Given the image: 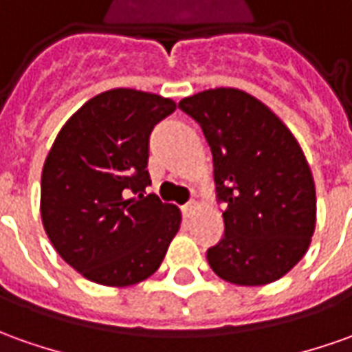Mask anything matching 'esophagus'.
<instances>
[{
    "mask_svg": "<svg viewBox=\"0 0 352 352\" xmlns=\"http://www.w3.org/2000/svg\"><path fill=\"white\" fill-rule=\"evenodd\" d=\"M196 210H198V204L196 202H188V204L183 206V214H185V217H190L192 214H196Z\"/></svg>",
    "mask_w": 352,
    "mask_h": 352,
    "instance_id": "esophagus-1",
    "label": "esophagus"
}]
</instances>
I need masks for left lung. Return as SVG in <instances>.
Instances as JSON below:
<instances>
[{"label": "left lung", "mask_w": 352, "mask_h": 352, "mask_svg": "<svg viewBox=\"0 0 352 352\" xmlns=\"http://www.w3.org/2000/svg\"><path fill=\"white\" fill-rule=\"evenodd\" d=\"M179 107L202 126L226 202V233L208 248V264L233 285L281 279L316 229V186L302 148L266 104L239 88H210Z\"/></svg>", "instance_id": "obj_1"}]
</instances>
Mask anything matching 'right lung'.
<instances>
[{
	"label": "right lung",
	"instance_id": "right-lung-1",
	"mask_svg": "<svg viewBox=\"0 0 352 352\" xmlns=\"http://www.w3.org/2000/svg\"><path fill=\"white\" fill-rule=\"evenodd\" d=\"M171 98L113 88L78 107L45 156L42 223L57 254L98 285L129 287L162 266L181 210L154 195L148 138L175 111Z\"/></svg>",
	"mask_w": 352,
	"mask_h": 352
}]
</instances>
